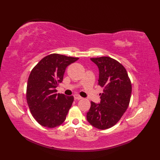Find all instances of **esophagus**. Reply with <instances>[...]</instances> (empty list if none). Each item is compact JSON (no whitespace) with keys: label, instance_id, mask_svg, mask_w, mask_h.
<instances>
[{"label":"esophagus","instance_id":"obj_1","mask_svg":"<svg viewBox=\"0 0 160 160\" xmlns=\"http://www.w3.org/2000/svg\"><path fill=\"white\" fill-rule=\"evenodd\" d=\"M73 97H74V99L75 100H81L82 99V97L81 96H80L79 95H78V94H75L74 96H73Z\"/></svg>","mask_w":160,"mask_h":160}]
</instances>
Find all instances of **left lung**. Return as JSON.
I'll list each match as a JSON object with an SVG mask.
<instances>
[{
  "instance_id": "1",
  "label": "left lung",
  "mask_w": 160,
  "mask_h": 160,
  "mask_svg": "<svg viewBox=\"0 0 160 160\" xmlns=\"http://www.w3.org/2000/svg\"><path fill=\"white\" fill-rule=\"evenodd\" d=\"M99 69L98 84L103 88L100 102H91L87 120L101 130L109 128L120 120L130 102L132 87L123 65L110 57L93 58Z\"/></svg>"
}]
</instances>
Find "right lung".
Returning <instances> with one entry per match:
<instances>
[{"label":"right lung","mask_w":160,"mask_h":160,"mask_svg":"<svg viewBox=\"0 0 160 160\" xmlns=\"http://www.w3.org/2000/svg\"><path fill=\"white\" fill-rule=\"evenodd\" d=\"M78 60L58 53L50 54L33 67L28 81L27 102L38 123L47 128L62 124L73 102V96L57 93L67 66Z\"/></svg>","instance_id":"1"}]
</instances>
